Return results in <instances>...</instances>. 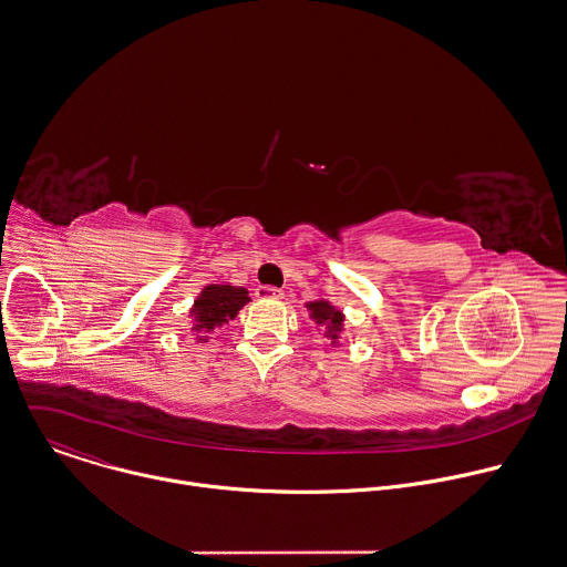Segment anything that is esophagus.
<instances>
[{"label":"esophagus","mask_w":567,"mask_h":567,"mask_svg":"<svg viewBox=\"0 0 567 567\" xmlns=\"http://www.w3.org/2000/svg\"><path fill=\"white\" fill-rule=\"evenodd\" d=\"M256 298H260V300H267V298H282V291L278 289V287H271V285H260V287H256Z\"/></svg>","instance_id":"1"}]
</instances>
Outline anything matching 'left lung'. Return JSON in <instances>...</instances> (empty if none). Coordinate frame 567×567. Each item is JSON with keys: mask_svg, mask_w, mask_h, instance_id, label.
<instances>
[{"mask_svg": "<svg viewBox=\"0 0 567 567\" xmlns=\"http://www.w3.org/2000/svg\"><path fill=\"white\" fill-rule=\"evenodd\" d=\"M313 318L324 327V338H331V340H338V333L342 331V313L336 311L329 302L320 300V302H311L309 305Z\"/></svg>", "mask_w": 567, "mask_h": 567, "instance_id": "obj_1", "label": "left lung"}]
</instances>
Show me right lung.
<instances>
[{
	"instance_id": "right-lung-1",
	"label": "right lung",
	"mask_w": 567,
	"mask_h": 567,
	"mask_svg": "<svg viewBox=\"0 0 567 567\" xmlns=\"http://www.w3.org/2000/svg\"><path fill=\"white\" fill-rule=\"evenodd\" d=\"M249 302L245 287H231V285H209L203 289L198 300L192 307L194 316V329L196 331H212L229 320L236 318V313Z\"/></svg>"
}]
</instances>
